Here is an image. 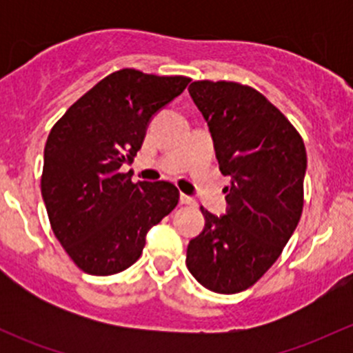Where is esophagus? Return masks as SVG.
<instances>
[{
  "instance_id": "34e87169",
  "label": "esophagus",
  "mask_w": 353,
  "mask_h": 353,
  "mask_svg": "<svg viewBox=\"0 0 353 353\" xmlns=\"http://www.w3.org/2000/svg\"><path fill=\"white\" fill-rule=\"evenodd\" d=\"M181 205H190L196 206V199L188 196V194H181Z\"/></svg>"
}]
</instances>
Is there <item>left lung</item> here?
<instances>
[{
	"mask_svg": "<svg viewBox=\"0 0 353 353\" xmlns=\"http://www.w3.org/2000/svg\"><path fill=\"white\" fill-rule=\"evenodd\" d=\"M190 94L208 123L229 210L201 206L205 229L190 241L186 266L208 290L254 285L282 254L304 206V140L268 99L249 85L198 80Z\"/></svg>",
	"mask_w": 353,
	"mask_h": 353,
	"instance_id": "obj_1",
	"label": "left lung"
}]
</instances>
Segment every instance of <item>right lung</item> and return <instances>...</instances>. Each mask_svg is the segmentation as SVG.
I'll list each match as a JSON object with an SVG mask.
<instances>
[{"label": "right lung", "mask_w": 353, "mask_h": 353, "mask_svg": "<svg viewBox=\"0 0 353 353\" xmlns=\"http://www.w3.org/2000/svg\"><path fill=\"white\" fill-rule=\"evenodd\" d=\"M191 78L123 68L81 95L52 126L41 191L56 239L88 275L133 265L148 229L176 208L179 190L165 181L133 183V162L148 121L183 94Z\"/></svg>", "instance_id": "1"}]
</instances>
